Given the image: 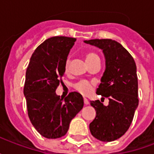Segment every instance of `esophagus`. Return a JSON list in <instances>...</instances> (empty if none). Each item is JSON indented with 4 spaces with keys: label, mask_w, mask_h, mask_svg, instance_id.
I'll return each mask as SVG.
<instances>
[{
    "label": "esophagus",
    "mask_w": 154,
    "mask_h": 154,
    "mask_svg": "<svg viewBox=\"0 0 154 154\" xmlns=\"http://www.w3.org/2000/svg\"><path fill=\"white\" fill-rule=\"evenodd\" d=\"M83 100H84V104H85L86 106H87V105L89 104V101H88V100H87V99H86V98H84Z\"/></svg>",
    "instance_id": "1"
}]
</instances>
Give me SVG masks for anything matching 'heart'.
I'll return each mask as SVG.
<instances>
[{"label":"heart","mask_w":154,"mask_h":154,"mask_svg":"<svg viewBox=\"0 0 154 154\" xmlns=\"http://www.w3.org/2000/svg\"><path fill=\"white\" fill-rule=\"evenodd\" d=\"M96 59H100V58H99V56L97 54H95V53H88L86 55V61H87V63H89L96 60ZM68 67H69V60L67 59L66 61V63H65V70L67 71ZM74 88L79 93H81L82 95H84V96L88 95L91 91V89H92L91 85L89 82H86V81L79 82L78 83H77L74 86Z\"/></svg>","instance_id":"heart-1"}]
</instances>
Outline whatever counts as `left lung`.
I'll use <instances>...</instances> for the list:
<instances>
[{"instance_id": "8db88e82", "label": "left lung", "mask_w": 154, "mask_h": 154, "mask_svg": "<svg viewBox=\"0 0 154 154\" xmlns=\"http://www.w3.org/2000/svg\"><path fill=\"white\" fill-rule=\"evenodd\" d=\"M84 42L103 51L106 70L97 94L109 99L107 106L99 100L91 101L97 115L89 125L90 131L96 139L111 142L129 129L139 105L135 62L131 54L115 40L102 38Z\"/></svg>"}]
</instances>
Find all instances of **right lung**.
<instances>
[{"instance_id": "1", "label": "right lung", "mask_w": 154, "mask_h": 154, "mask_svg": "<svg viewBox=\"0 0 154 154\" xmlns=\"http://www.w3.org/2000/svg\"><path fill=\"white\" fill-rule=\"evenodd\" d=\"M75 41L65 36L48 38L33 53L26 69L24 95L29 118L47 139L65 135L71 120L83 107L78 92H70L64 100L55 92L63 82L65 63Z\"/></svg>"}]
</instances>
